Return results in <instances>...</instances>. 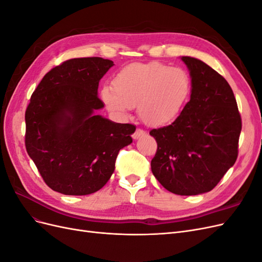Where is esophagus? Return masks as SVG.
I'll return each mask as SVG.
<instances>
[{
  "mask_svg": "<svg viewBox=\"0 0 262 262\" xmlns=\"http://www.w3.org/2000/svg\"><path fill=\"white\" fill-rule=\"evenodd\" d=\"M145 134H146V132H145L144 130L137 129L136 132H134V133L132 134V138H133L134 140H137V139H140V138H142V137H144Z\"/></svg>",
  "mask_w": 262,
  "mask_h": 262,
  "instance_id": "1",
  "label": "esophagus"
}]
</instances>
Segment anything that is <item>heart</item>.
Masks as SVG:
<instances>
[{"label":"heart","mask_w":262,"mask_h":262,"mask_svg":"<svg viewBox=\"0 0 262 262\" xmlns=\"http://www.w3.org/2000/svg\"><path fill=\"white\" fill-rule=\"evenodd\" d=\"M192 81L180 67L161 62L132 63L113 80V90L104 87L101 100L115 115L124 116L137 105L142 121L165 125L182 113L191 96Z\"/></svg>","instance_id":"1"}]
</instances>
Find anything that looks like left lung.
Returning <instances> with one entry per match:
<instances>
[{
    "mask_svg": "<svg viewBox=\"0 0 262 262\" xmlns=\"http://www.w3.org/2000/svg\"><path fill=\"white\" fill-rule=\"evenodd\" d=\"M192 81L190 100L171 124L153 129V175L179 195L209 192L238 155L242 118L231 86L201 60L182 57Z\"/></svg>",
    "mask_w": 262,
    "mask_h": 262,
    "instance_id": "8db88e82",
    "label": "left lung"
}]
</instances>
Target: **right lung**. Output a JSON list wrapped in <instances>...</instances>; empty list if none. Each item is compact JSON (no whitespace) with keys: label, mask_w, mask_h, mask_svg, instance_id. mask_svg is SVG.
I'll list each match as a JSON object with an SVG mask.
<instances>
[{"label":"right lung","mask_w":262,"mask_h":262,"mask_svg":"<svg viewBox=\"0 0 262 262\" xmlns=\"http://www.w3.org/2000/svg\"><path fill=\"white\" fill-rule=\"evenodd\" d=\"M114 66L98 57L71 59L47 73L26 109L25 145L45 182L68 195L98 191L112 177L119 150L136 125L95 112L100 78Z\"/></svg>","instance_id":"obj_1"}]
</instances>
